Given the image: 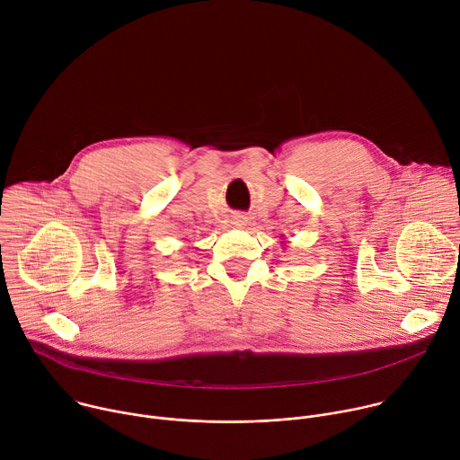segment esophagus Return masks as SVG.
Returning <instances> with one entry per match:
<instances>
[{
	"label": "esophagus",
	"instance_id": "34e87169",
	"mask_svg": "<svg viewBox=\"0 0 460 460\" xmlns=\"http://www.w3.org/2000/svg\"><path fill=\"white\" fill-rule=\"evenodd\" d=\"M243 222H245V217H236V224L238 226H243Z\"/></svg>",
	"mask_w": 460,
	"mask_h": 460
}]
</instances>
